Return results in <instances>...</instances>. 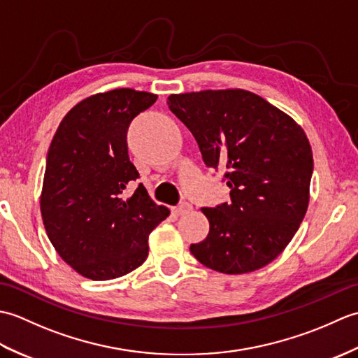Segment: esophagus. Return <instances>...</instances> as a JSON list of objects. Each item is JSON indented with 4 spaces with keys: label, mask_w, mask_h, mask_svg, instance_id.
I'll return each instance as SVG.
<instances>
[{
    "label": "esophagus",
    "mask_w": 358,
    "mask_h": 358,
    "mask_svg": "<svg viewBox=\"0 0 358 358\" xmlns=\"http://www.w3.org/2000/svg\"><path fill=\"white\" fill-rule=\"evenodd\" d=\"M191 210H192L191 204H189V203H181L180 206L172 209V214L173 215H183V214H187V212H191Z\"/></svg>",
    "instance_id": "esophagus-1"
}]
</instances>
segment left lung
Wrapping results in <instances>:
<instances>
[{
	"mask_svg": "<svg viewBox=\"0 0 358 358\" xmlns=\"http://www.w3.org/2000/svg\"><path fill=\"white\" fill-rule=\"evenodd\" d=\"M167 104L208 167H223L231 201L203 208L209 234L191 254L222 273H248L283 252L309 204L314 171L305 131L249 90L175 94Z\"/></svg>",
	"mask_w": 358,
	"mask_h": 358,
	"instance_id": "1",
	"label": "left lung"
}]
</instances>
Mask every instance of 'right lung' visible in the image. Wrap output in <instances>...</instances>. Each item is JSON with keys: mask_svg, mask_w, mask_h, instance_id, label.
I'll return each instance as SVG.
<instances>
[{"mask_svg": "<svg viewBox=\"0 0 358 358\" xmlns=\"http://www.w3.org/2000/svg\"><path fill=\"white\" fill-rule=\"evenodd\" d=\"M157 95L115 89L80 101L59 123L40 208L59 257L90 280H112L148 258L149 234L171 214L152 201L127 154V129Z\"/></svg>", "mask_w": 358, "mask_h": 358, "instance_id": "right-lung-1", "label": "right lung"}]
</instances>
